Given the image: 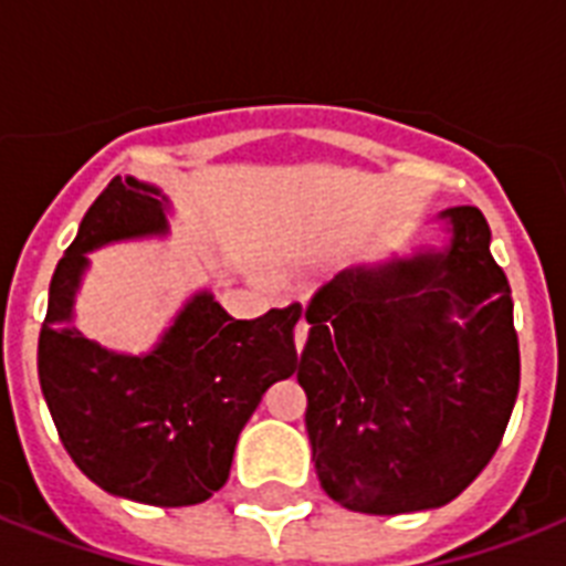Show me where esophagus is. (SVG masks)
I'll return each mask as SVG.
<instances>
[{
	"label": "esophagus",
	"instance_id": "obj_1",
	"mask_svg": "<svg viewBox=\"0 0 566 566\" xmlns=\"http://www.w3.org/2000/svg\"><path fill=\"white\" fill-rule=\"evenodd\" d=\"M293 340H296V353H302V346H305V340H308V323H305V317L296 323V328H293Z\"/></svg>",
	"mask_w": 566,
	"mask_h": 566
}]
</instances>
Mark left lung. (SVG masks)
Listing matches in <instances>:
<instances>
[{
	"mask_svg": "<svg viewBox=\"0 0 566 566\" xmlns=\"http://www.w3.org/2000/svg\"><path fill=\"white\" fill-rule=\"evenodd\" d=\"M440 217L452 222L447 252L344 270L305 308V429L323 491L349 511L452 502L500 449L517 402L514 302L491 226L473 205Z\"/></svg>",
	"mask_w": 566,
	"mask_h": 566,
	"instance_id": "left-lung-1",
	"label": "left lung"
}]
</instances>
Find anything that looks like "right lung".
Listing matches in <instances>:
<instances>
[{
    "label": "right lung",
    "mask_w": 566,
    "mask_h": 566,
    "mask_svg": "<svg viewBox=\"0 0 566 566\" xmlns=\"http://www.w3.org/2000/svg\"><path fill=\"white\" fill-rule=\"evenodd\" d=\"M164 208L167 199L132 176L111 179L96 196L49 284L38 376L57 438L93 484L123 500L181 509L226 484L261 396L296 370L293 326L302 305L234 319L211 293H199L149 355H117L87 340L73 326L84 252L164 234Z\"/></svg>",
    "instance_id": "add662e5"
}]
</instances>
